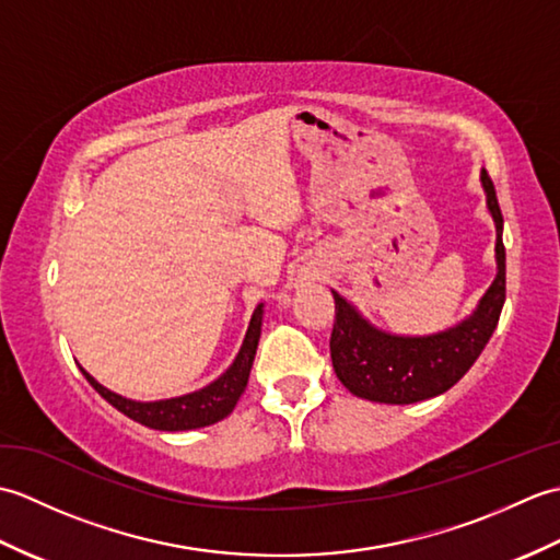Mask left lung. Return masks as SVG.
<instances>
[{"label": "left lung", "instance_id": "obj_1", "mask_svg": "<svg viewBox=\"0 0 560 560\" xmlns=\"http://www.w3.org/2000/svg\"><path fill=\"white\" fill-rule=\"evenodd\" d=\"M486 209L495 223V279L471 315L435 335H392L375 327L343 295H335L331 365L351 395L380 404H413L443 395L469 371L495 331L505 303L503 213L491 177L481 171Z\"/></svg>", "mask_w": 560, "mask_h": 560}]
</instances>
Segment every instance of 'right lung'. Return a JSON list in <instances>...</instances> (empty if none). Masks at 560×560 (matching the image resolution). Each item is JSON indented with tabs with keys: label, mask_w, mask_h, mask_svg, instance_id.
<instances>
[{
	"label": "right lung",
	"mask_w": 560,
	"mask_h": 560,
	"mask_svg": "<svg viewBox=\"0 0 560 560\" xmlns=\"http://www.w3.org/2000/svg\"><path fill=\"white\" fill-rule=\"evenodd\" d=\"M261 319H265V303L255 307L253 317H249V325L245 331L243 347L237 351L233 363L225 368L213 383L207 387L187 392L180 397H168V399H156V401H137L127 399L117 392L103 387L96 377L89 375L81 368V373L86 375L91 387L98 392V395L113 404L117 411H122L129 419L153 428V431H195V428H205L225 419L233 409L237 399L247 387L249 371H253V361L257 353V343L261 335Z\"/></svg>",
	"instance_id": "add662e5"
}]
</instances>
